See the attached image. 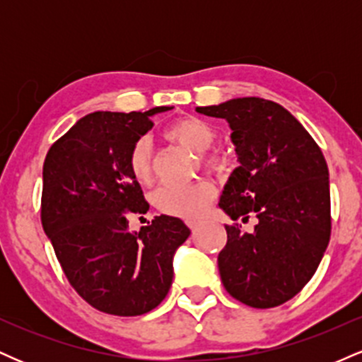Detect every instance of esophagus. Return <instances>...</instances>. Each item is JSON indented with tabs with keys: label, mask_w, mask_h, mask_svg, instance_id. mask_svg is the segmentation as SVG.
<instances>
[{
	"label": "esophagus",
	"mask_w": 362,
	"mask_h": 362,
	"mask_svg": "<svg viewBox=\"0 0 362 362\" xmlns=\"http://www.w3.org/2000/svg\"><path fill=\"white\" fill-rule=\"evenodd\" d=\"M187 226H189L192 231H195L199 226V221H195V219H187Z\"/></svg>",
	"instance_id": "34e87169"
}]
</instances>
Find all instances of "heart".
<instances>
[{"instance_id": "heart-1", "label": "heart", "mask_w": 362, "mask_h": 362, "mask_svg": "<svg viewBox=\"0 0 362 362\" xmlns=\"http://www.w3.org/2000/svg\"><path fill=\"white\" fill-rule=\"evenodd\" d=\"M167 136L195 153L207 151L216 139L213 126L199 117L178 119L168 127ZM127 161L134 180H138L139 184H148L151 180V146L146 138H141L132 144ZM207 163L216 168L221 167V160L218 156H209ZM213 197L214 189L207 182H195V184L187 185H161L153 194V204L158 211L168 216L197 218L204 213Z\"/></svg>"}]
</instances>
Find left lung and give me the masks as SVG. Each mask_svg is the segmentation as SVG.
I'll use <instances>...</instances> for the list:
<instances>
[{
    "instance_id": "obj_1",
    "label": "left lung",
    "mask_w": 362,
    "mask_h": 362,
    "mask_svg": "<svg viewBox=\"0 0 362 362\" xmlns=\"http://www.w3.org/2000/svg\"><path fill=\"white\" fill-rule=\"evenodd\" d=\"M231 129L240 167L228 178L219 207L231 219L255 216L250 233L226 226L219 252L223 286L252 308H274L313 277L330 240V184L322 149L300 120L259 97L197 107Z\"/></svg>"
}]
</instances>
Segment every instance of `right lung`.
<instances>
[{
    "label": "right lung",
    "instance_id": "obj_1",
    "mask_svg": "<svg viewBox=\"0 0 362 362\" xmlns=\"http://www.w3.org/2000/svg\"><path fill=\"white\" fill-rule=\"evenodd\" d=\"M172 109L93 112L45 156L44 231L76 293L103 313L136 317L156 308L172 286L173 255L190 235L167 214L129 231L127 213L149 209L129 153L155 126L153 115Z\"/></svg>",
    "mask_w": 362,
    "mask_h": 362
}]
</instances>
